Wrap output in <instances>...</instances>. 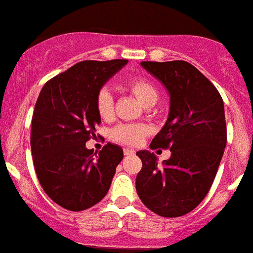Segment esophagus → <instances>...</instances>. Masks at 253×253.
<instances>
[{
    "label": "esophagus",
    "instance_id": "1",
    "mask_svg": "<svg viewBox=\"0 0 253 253\" xmlns=\"http://www.w3.org/2000/svg\"><path fill=\"white\" fill-rule=\"evenodd\" d=\"M134 154H135L134 150H131V149H124V155L131 156V155H134Z\"/></svg>",
    "mask_w": 253,
    "mask_h": 253
}]
</instances>
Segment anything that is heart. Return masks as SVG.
<instances>
[{"label":"heart","instance_id":"heart-1","mask_svg":"<svg viewBox=\"0 0 253 253\" xmlns=\"http://www.w3.org/2000/svg\"><path fill=\"white\" fill-rule=\"evenodd\" d=\"M126 87L131 91L145 107H151L159 99V90L151 81L143 77H134L126 81ZM95 108L99 118L108 120L112 116L114 99L107 89H101L97 94ZM150 133V128L145 124H122L111 130V138L114 141L126 146L139 145Z\"/></svg>","mask_w":253,"mask_h":253}]
</instances>
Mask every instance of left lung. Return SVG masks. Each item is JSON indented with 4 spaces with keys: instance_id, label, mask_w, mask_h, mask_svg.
Segmentation results:
<instances>
[{
    "instance_id": "1",
    "label": "left lung",
    "mask_w": 253,
    "mask_h": 253,
    "mask_svg": "<svg viewBox=\"0 0 253 253\" xmlns=\"http://www.w3.org/2000/svg\"><path fill=\"white\" fill-rule=\"evenodd\" d=\"M167 87L170 106L151 147L169 149L162 164L154 152H137L142 169L135 178L139 199L162 217H179L199 206L210 191L226 146L224 101L214 85L185 60L142 62Z\"/></svg>"
}]
</instances>
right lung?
Returning a JSON list of instances; mask_svg holds the SVG:
<instances>
[{"label":"right lung","instance_id":"obj_1","mask_svg":"<svg viewBox=\"0 0 253 253\" xmlns=\"http://www.w3.org/2000/svg\"><path fill=\"white\" fill-rule=\"evenodd\" d=\"M126 59L84 60L49 80L40 91L32 116L31 150L43 191L68 211L101 202L111 186L123 149L107 143L99 152L86 149L101 118L97 94Z\"/></svg>","mask_w":253,"mask_h":253}]
</instances>
